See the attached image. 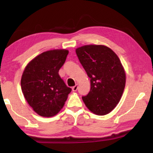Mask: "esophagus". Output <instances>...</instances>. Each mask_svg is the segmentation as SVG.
I'll return each instance as SVG.
<instances>
[{"label": "esophagus", "instance_id": "1", "mask_svg": "<svg viewBox=\"0 0 153 153\" xmlns=\"http://www.w3.org/2000/svg\"><path fill=\"white\" fill-rule=\"evenodd\" d=\"M72 91H77V89H78V85H77V84H76V85H75L74 86H73V87H72Z\"/></svg>", "mask_w": 153, "mask_h": 153}]
</instances>
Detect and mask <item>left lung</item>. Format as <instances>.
Here are the masks:
<instances>
[{
	"label": "left lung",
	"mask_w": 153,
	"mask_h": 153,
	"mask_svg": "<svg viewBox=\"0 0 153 153\" xmlns=\"http://www.w3.org/2000/svg\"><path fill=\"white\" fill-rule=\"evenodd\" d=\"M83 68L91 79V91L82 100L98 116L114 109L124 91L126 74L116 53L104 45H84L76 49Z\"/></svg>",
	"instance_id": "8db88e82"
}]
</instances>
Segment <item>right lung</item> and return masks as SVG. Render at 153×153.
Here are the masks:
<instances>
[{
  "mask_svg": "<svg viewBox=\"0 0 153 153\" xmlns=\"http://www.w3.org/2000/svg\"><path fill=\"white\" fill-rule=\"evenodd\" d=\"M68 53L66 49L45 51L30 60L24 69L21 79L22 93L40 116H56L72 91L58 74Z\"/></svg>",
  "mask_w": 153,
  "mask_h": 153,
  "instance_id": "obj_1",
  "label": "right lung"
}]
</instances>
